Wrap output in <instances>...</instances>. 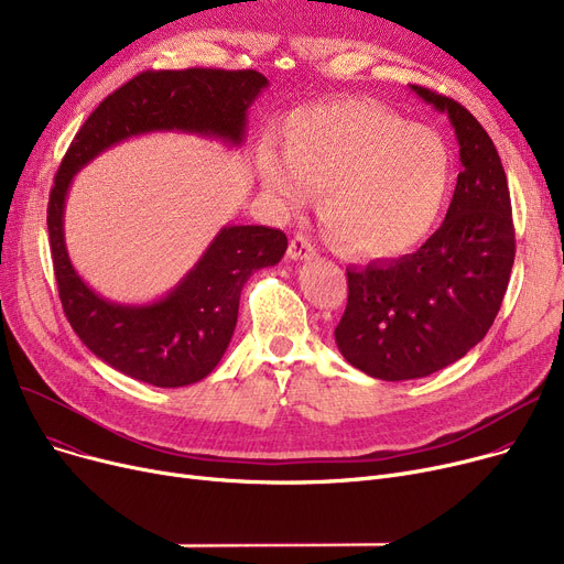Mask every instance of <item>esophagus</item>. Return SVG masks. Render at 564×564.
<instances>
[{"mask_svg": "<svg viewBox=\"0 0 564 564\" xmlns=\"http://www.w3.org/2000/svg\"><path fill=\"white\" fill-rule=\"evenodd\" d=\"M288 256L292 260H308L311 256H315V245L308 240L306 235H294L288 247Z\"/></svg>", "mask_w": 564, "mask_h": 564, "instance_id": "1", "label": "esophagus"}]
</instances>
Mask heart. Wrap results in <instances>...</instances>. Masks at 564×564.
<instances>
[{
    "instance_id": "heart-1",
    "label": "heart",
    "mask_w": 564,
    "mask_h": 564,
    "mask_svg": "<svg viewBox=\"0 0 564 564\" xmlns=\"http://www.w3.org/2000/svg\"><path fill=\"white\" fill-rule=\"evenodd\" d=\"M262 183L283 207L322 189L319 215L338 242L387 258L416 247L436 224L451 187V151L425 126L370 100L300 111L288 128V155L267 151Z\"/></svg>"
}]
</instances>
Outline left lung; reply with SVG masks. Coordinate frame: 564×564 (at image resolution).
I'll return each instance as SVG.
<instances>
[{"label": "left lung", "mask_w": 564, "mask_h": 564, "mask_svg": "<svg viewBox=\"0 0 564 564\" xmlns=\"http://www.w3.org/2000/svg\"><path fill=\"white\" fill-rule=\"evenodd\" d=\"M411 91L448 113L462 171L446 219L419 251L347 270L336 343L354 368L383 381L427 377L476 347L514 264L510 189L491 137L457 100L419 84Z\"/></svg>", "instance_id": "obj_1"}]
</instances>
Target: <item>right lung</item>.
<instances>
[{
	"label": "right lung",
	"mask_w": 564,
	"mask_h": 564,
	"mask_svg": "<svg viewBox=\"0 0 564 564\" xmlns=\"http://www.w3.org/2000/svg\"><path fill=\"white\" fill-rule=\"evenodd\" d=\"M264 86L258 70H145L107 96L68 145L47 200L54 279L70 327L113 370L162 389L210 375L232 338L245 283L283 258L288 237L267 226H226L164 300L113 304L79 279L66 251L64 203L73 175L113 143L158 130L240 145L247 111Z\"/></svg>",
	"instance_id": "add662e5"
}]
</instances>
